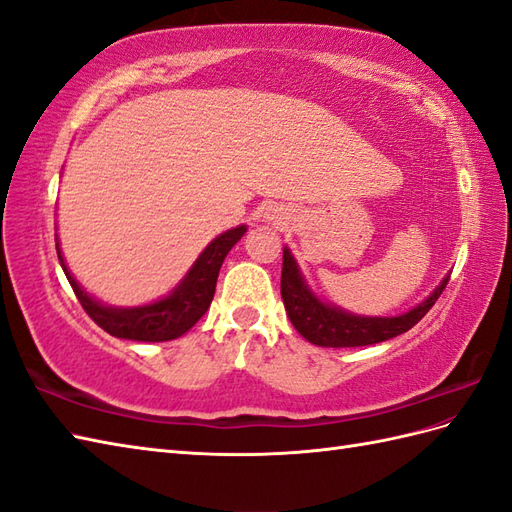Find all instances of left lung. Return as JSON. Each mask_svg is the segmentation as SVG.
I'll use <instances>...</instances> for the list:
<instances>
[{"label":"left lung","instance_id":"obj_1","mask_svg":"<svg viewBox=\"0 0 512 512\" xmlns=\"http://www.w3.org/2000/svg\"><path fill=\"white\" fill-rule=\"evenodd\" d=\"M447 284L449 277H444L427 299L409 312L398 314V317H361V314L345 312L330 306V303H323L314 295L288 246L284 248L281 299H284L286 312L297 332L319 347H363L394 339V336L411 330L433 308V303L438 301Z\"/></svg>","mask_w":512,"mask_h":512}]
</instances>
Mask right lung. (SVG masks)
Wrapping results in <instances>:
<instances>
[{"mask_svg": "<svg viewBox=\"0 0 512 512\" xmlns=\"http://www.w3.org/2000/svg\"><path fill=\"white\" fill-rule=\"evenodd\" d=\"M244 233L246 226L242 224L222 235H217L213 242L202 250L200 257L195 259V264L189 268V273L184 275V279L167 297L136 308H112L105 306L101 301H96L79 286V281L72 277L68 266H65L59 242L57 255L76 299H79L83 310L90 314L92 321L99 325V328H103L107 334L118 336V339L160 343L178 339V336L189 332L193 325L204 317V312L209 310L213 301L217 275H220L224 257L228 255V250L242 239Z\"/></svg>", "mask_w": 512, "mask_h": 512, "instance_id": "obj_1", "label": "right lung"}]
</instances>
